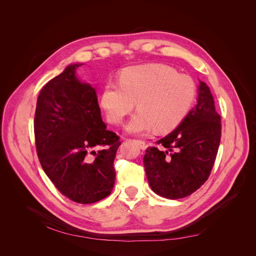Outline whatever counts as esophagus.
Wrapping results in <instances>:
<instances>
[{
	"instance_id": "34e87169",
	"label": "esophagus",
	"mask_w": 256,
	"mask_h": 256,
	"mask_svg": "<svg viewBox=\"0 0 256 256\" xmlns=\"http://www.w3.org/2000/svg\"><path fill=\"white\" fill-rule=\"evenodd\" d=\"M134 142L138 143V145L140 146L141 149L144 150V149L146 148V143H145V141H143V140H134Z\"/></svg>"
}]
</instances>
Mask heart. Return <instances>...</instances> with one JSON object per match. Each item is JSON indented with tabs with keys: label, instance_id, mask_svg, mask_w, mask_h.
Masks as SVG:
<instances>
[{
	"label": "heart",
	"instance_id": "b5f03b06",
	"mask_svg": "<svg viewBox=\"0 0 256 256\" xmlns=\"http://www.w3.org/2000/svg\"><path fill=\"white\" fill-rule=\"evenodd\" d=\"M196 94L194 81L179 75L173 68L160 64L130 66L122 71L119 83L107 82L100 96V105L108 122L119 124L137 102L138 112L126 130L132 134L174 130L188 113Z\"/></svg>",
	"mask_w": 256,
	"mask_h": 256
}]
</instances>
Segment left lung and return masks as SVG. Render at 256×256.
<instances>
[{"label":"left lung","instance_id":"1","mask_svg":"<svg viewBox=\"0 0 256 256\" xmlns=\"http://www.w3.org/2000/svg\"><path fill=\"white\" fill-rule=\"evenodd\" d=\"M221 117L207 84L200 81L198 103L172 132L148 147L143 162L151 190L178 200L190 196L212 171L221 138Z\"/></svg>","mask_w":256,"mask_h":256}]
</instances>
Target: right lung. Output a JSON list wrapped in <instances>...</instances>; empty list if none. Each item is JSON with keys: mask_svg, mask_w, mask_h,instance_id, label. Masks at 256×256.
<instances>
[{"mask_svg": "<svg viewBox=\"0 0 256 256\" xmlns=\"http://www.w3.org/2000/svg\"><path fill=\"white\" fill-rule=\"evenodd\" d=\"M68 66L41 90L34 119L37 154L45 174L73 202L92 204L114 186L119 137L106 128L96 90Z\"/></svg>", "mask_w": 256, "mask_h": 256, "instance_id": "1", "label": "right lung"}]
</instances>
